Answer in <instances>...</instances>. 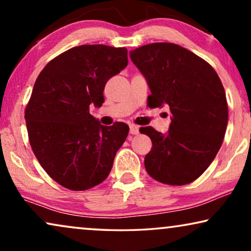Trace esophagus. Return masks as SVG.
Listing matches in <instances>:
<instances>
[{
  "mask_svg": "<svg viewBox=\"0 0 251 251\" xmlns=\"http://www.w3.org/2000/svg\"><path fill=\"white\" fill-rule=\"evenodd\" d=\"M130 133H132V135H137V133H139V128L135 125H130Z\"/></svg>",
  "mask_w": 251,
  "mask_h": 251,
  "instance_id": "1",
  "label": "esophagus"
}]
</instances>
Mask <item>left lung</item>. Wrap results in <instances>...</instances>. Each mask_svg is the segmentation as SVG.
Returning a JSON list of instances; mask_svg holds the SVG:
<instances>
[{"instance_id": "1", "label": "left lung", "mask_w": 251, "mask_h": 251, "mask_svg": "<svg viewBox=\"0 0 251 251\" xmlns=\"http://www.w3.org/2000/svg\"><path fill=\"white\" fill-rule=\"evenodd\" d=\"M146 78L150 107L169 106L167 133L140 128L152 140L145 156L149 175L160 183L185 185L200 177L221 149L228 121L227 101L214 68L174 43H151L130 51Z\"/></svg>"}]
</instances>
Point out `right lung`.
<instances>
[{"label":"right lung","mask_w":251,"mask_h":251,"mask_svg":"<svg viewBox=\"0 0 251 251\" xmlns=\"http://www.w3.org/2000/svg\"><path fill=\"white\" fill-rule=\"evenodd\" d=\"M126 65V48L84 44L59 54L37 76L25 111L29 143L61 186L89 190L109 175L129 126H102L89 107H100L105 84Z\"/></svg>","instance_id":"1"}]
</instances>
